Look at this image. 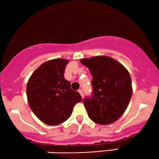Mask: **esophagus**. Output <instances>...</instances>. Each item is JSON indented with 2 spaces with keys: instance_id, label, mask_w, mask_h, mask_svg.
<instances>
[{
  "instance_id": "34e87169",
  "label": "esophagus",
  "mask_w": 159,
  "mask_h": 159,
  "mask_svg": "<svg viewBox=\"0 0 159 159\" xmlns=\"http://www.w3.org/2000/svg\"><path fill=\"white\" fill-rule=\"evenodd\" d=\"M78 92H79V93L81 94V97H84V93H83V90H81V89H80V90H78Z\"/></svg>"
}]
</instances>
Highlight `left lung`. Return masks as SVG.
I'll return each instance as SVG.
<instances>
[{
  "label": "left lung",
  "mask_w": 159,
  "mask_h": 159,
  "mask_svg": "<svg viewBox=\"0 0 159 159\" xmlns=\"http://www.w3.org/2000/svg\"><path fill=\"white\" fill-rule=\"evenodd\" d=\"M93 76V97L84 99L89 118L99 125L113 123L124 114L131 98V78L126 68L107 56L81 59Z\"/></svg>",
  "instance_id": "obj_1"
}]
</instances>
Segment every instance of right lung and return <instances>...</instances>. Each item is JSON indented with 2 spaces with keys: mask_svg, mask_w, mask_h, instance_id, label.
Masks as SVG:
<instances>
[{
  "mask_svg": "<svg viewBox=\"0 0 159 159\" xmlns=\"http://www.w3.org/2000/svg\"><path fill=\"white\" fill-rule=\"evenodd\" d=\"M68 63L66 59L47 61L32 73L27 83L26 94L31 111L48 125L66 121L74 106L82 99L64 78Z\"/></svg>",
  "mask_w": 159,
  "mask_h": 159,
  "instance_id": "obj_1",
  "label": "right lung"
}]
</instances>
